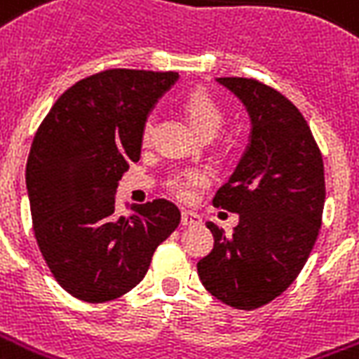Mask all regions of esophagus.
<instances>
[{
	"label": "esophagus",
	"instance_id": "esophagus-1",
	"mask_svg": "<svg viewBox=\"0 0 359 359\" xmlns=\"http://www.w3.org/2000/svg\"><path fill=\"white\" fill-rule=\"evenodd\" d=\"M180 222H182V226H196V224L201 222V218H199V215H196V212H191V210H184Z\"/></svg>",
	"mask_w": 359,
	"mask_h": 359
}]
</instances>
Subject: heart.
Wrapping results in <instances>:
<instances>
[{"label":"heart","mask_w":359,"mask_h":359,"mask_svg":"<svg viewBox=\"0 0 359 359\" xmlns=\"http://www.w3.org/2000/svg\"><path fill=\"white\" fill-rule=\"evenodd\" d=\"M184 111L188 114V118L191 120L194 128L203 137L215 135L216 131L222 128L224 118H226L222 105L203 90L191 92L186 97ZM150 133H152V118H147L143 126V141H149ZM209 179L210 173L203 168L179 169V171L169 175L168 188L173 191L177 198L190 199L198 188L209 182Z\"/></svg>","instance_id":"b5f03b06"}]
</instances>
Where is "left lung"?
<instances>
[{
    "instance_id": "1",
    "label": "left lung",
    "mask_w": 359,
    "mask_h": 359,
    "mask_svg": "<svg viewBox=\"0 0 359 359\" xmlns=\"http://www.w3.org/2000/svg\"><path fill=\"white\" fill-rule=\"evenodd\" d=\"M231 90L250 116V143L216 207L237 212L226 233L207 222L215 237L198 262L201 283L216 299L252 311L283 294L307 262L322 226L324 161L307 120L280 92L254 79H216Z\"/></svg>"
}]
</instances>
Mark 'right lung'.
<instances>
[{
	"label": "right lung",
	"instance_id": "obj_1",
	"mask_svg": "<svg viewBox=\"0 0 359 359\" xmlns=\"http://www.w3.org/2000/svg\"><path fill=\"white\" fill-rule=\"evenodd\" d=\"M179 73L107 69L52 105L26 163L34 233L48 269L76 299L105 303L143 280L180 222L168 199L114 212L118 180L139 161L144 120Z\"/></svg>",
	"mask_w": 359,
	"mask_h": 359
}]
</instances>
